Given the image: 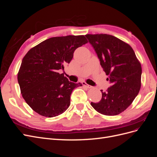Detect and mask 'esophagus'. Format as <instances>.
<instances>
[{
	"label": "esophagus",
	"instance_id": "1",
	"mask_svg": "<svg viewBox=\"0 0 157 157\" xmlns=\"http://www.w3.org/2000/svg\"><path fill=\"white\" fill-rule=\"evenodd\" d=\"M82 85H83V86H84L85 87H86L87 88H92V86H90V85L86 84L85 82H82Z\"/></svg>",
	"mask_w": 157,
	"mask_h": 157
}]
</instances>
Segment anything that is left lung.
<instances>
[{"label": "left lung", "mask_w": 157, "mask_h": 157, "mask_svg": "<svg viewBox=\"0 0 157 157\" xmlns=\"http://www.w3.org/2000/svg\"><path fill=\"white\" fill-rule=\"evenodd\" d=\"M96 51L103 71L111 84L98 103L91 102L95 110L114 116L129 107L141 88V66L134 50L124 41L107 34L85 35Z\"/></svg>", "instance_id": "left-lung-1"}]
</instances>
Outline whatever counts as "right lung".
Returning a JSON list of instances; mask_svg holds the SVG:
<instances>
[{
  "instance_id": "obj_1",
  "label": "right lung",
  "mask_w": 157,
  "mask_h": 157,
  "mask_svg": "<svg viewBox=\"0 0 157 157\" xmlns=\"http://www.w3.org/2000/svg\"><path fill=\"white\" fill-rule=\"evenodd\" d=\"M87 42L84 35L52 37L28 51L22 59L17 80L23 99L33 111L54 117L68 109L73 90L82 84L69 82L58 71L64 69L75 50Z\"/></svg>"
}]
</instances>
